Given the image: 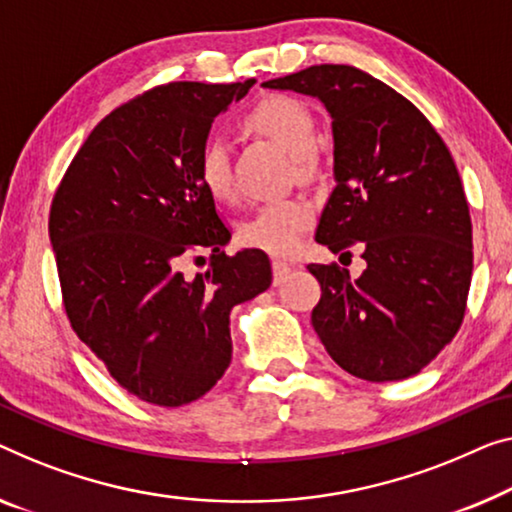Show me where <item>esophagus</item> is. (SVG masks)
<instances>
[{
	"instance_id": "obj_1",
	"label": "esophagus",
	"mask_w": 512,
	"mask_h": 512,
	"mask_svg": "<svg viewBox=\"0 0 512 512\" xmlns=\"http://www.w3.org/2000/svg\"><path fill=\"white\" fill-rule=\"evenodd\" d=\"M289 271H292V264L282 262V259H276V262H273V282H276V285H280V282L285 280V276H287Z\"/></svg>"
}]
</instances>
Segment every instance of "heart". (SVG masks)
I'll return each instance as SVG.
<instances>
[{
    "label": "heart",
    "instance_id": "b5f03b06",
    "mask_svg": "<svg viewBox=\"0 0 512 512\" xmlns=\"http://www.w3.org/2000/svg\"><path fill=\"white\" fill-rule=\"evenodd\" d=\"M243 128L285 149L292 156L299 174H308L315 165L310 154L312 142H315V119L296 98H264L243 117ZM197 174H200L202 186L213 200H234L236 190L232 181L230 151L220 137H211L204 142L200 158H197ZM312 218H315V207L305 197H280V200L259 204L248 218H243L236 227V236L248 248L264 250L271 255H289L301 243V234L308 230Z\"/></svg>",
    "mask_w": 512,
    "mask_h": 512
}]
</instances>
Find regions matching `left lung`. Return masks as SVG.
I'll use <instances>...</instances> for the list:
<instances>
[{
	"instance_id": "8db88e82",
	"label": "left lung",
	"mask_w": 512,
	"mask_h": 512,
	"mask_svg": "<svg viewBox=\"0 0 512 512\" xmlns=\"http://www.w3.org/2000/svg\"><path fill=\"white\" fill-rule=\"evenodd\" d=\"M315 96L333 119L335 188L315 241L365 271L308 264L322 285L312 326L326 352L365 381L421 372L460 331L474 271L471 216L451 151L398 91L345 64L264 82Z\"/></svg>"
}]
</instances>
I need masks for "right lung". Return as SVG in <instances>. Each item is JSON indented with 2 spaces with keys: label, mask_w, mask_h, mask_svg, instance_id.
<instances>
[{
  "label": "right lung",
  "mask_w": 512,
  "mask_h": 512,
  "mask_svg": "<svg viewBox=\"0 0 512 512\" xmlns=\"http://www.w3.org/2000/svg\"><path fill=\"white\" fill-rule=\"evenodd\" d=\"M253 85L144 91L89 133L52 197L68 322L121 388L158 407L216 386L232 361L230 310L271 285L262 250L225 255L232 234L197 174L213 119ZM204 249L210 269L186 277Z\"/></svg>",
  "instance_id": "right-lung-1"
}]
</instances>
